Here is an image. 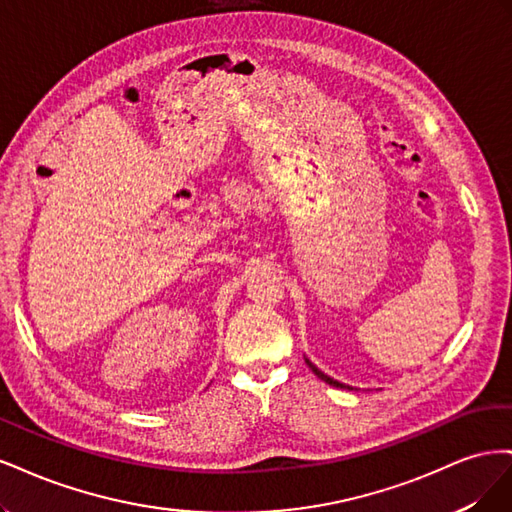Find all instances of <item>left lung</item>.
<instances>
[{"instance_id":"1","label":"left lung","mask_w":512,"mask_h":512,"mask_svg":"<svg viewBox=\"0 0 512 512\" xmlns=\"http://www.w3.org/2000/svg\"><path fill=\"white\" fill-rule=\"evenodd\" d=\"M305 363H307V367L309 369H312L314 371V374L322 380V382H327V384H331V386H337V389H352V386H346V384H342V382H337V380H333L331 376H327V374H324V371H320L312 361H309V359H305Z\"/></svg>"}]
</instances>
